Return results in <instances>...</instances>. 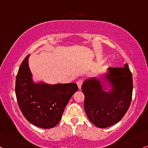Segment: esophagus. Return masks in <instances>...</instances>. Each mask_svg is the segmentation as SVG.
<instances>
[{
  "label": "esophagus",
  "instance_id": "1",
  "mask_svg": "<svg viewBox=\"0 0 148 148\" xmlns=\"http://www.w3.org/2000/svg\"><path fill=\"white\" fill-rule=\"evenodd\" d=\"M77 84L78 87H79V89H81L82 84H83V80H82V79H79V80H78L77 82Z\"/></svg>",
  "mask_w": 148,
  "mask_h": 148
}]
</instances>
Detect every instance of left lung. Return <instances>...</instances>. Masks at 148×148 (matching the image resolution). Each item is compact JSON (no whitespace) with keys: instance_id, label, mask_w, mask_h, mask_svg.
Returning a JSON list of instances; mask_svg holds the SVG:
<instances>
[{"instance_id":"8db88e82","label":"left lung","mask_w":148,"mask_h":148,"mask_svg":"<svg viewBox=\"0 0 148 148\" xmlns=\"http://www.w3.org/2000/svg\"><path fill=\"white\" fill-rule=\"evenodd\" d=\"M105 82L90 78L83 84L84 110L89 120L98 128H107L116 124L129 110L132 100L133 78L128 64L124 67H110ZM108 82L112 88L105 92Z\"/></svg>"}]
</instances>
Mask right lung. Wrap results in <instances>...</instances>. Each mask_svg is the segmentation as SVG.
<instances>
[{
  "mask_svg": "<svg viewBox=\"0 0 148 148\" xmlns=\"http://www.w3.org/2000/svg\"><path fill=\"white\" fill-rule=\"evenodd\" d=\"M28 55L21 64L16 77L15 94L24 117L42 129H50L60 121L68 102L78 90L75 83L50 85L34 83L29 67Z\"/></svg>",
  "mask_w": 148,
  "mask_h": 148,
  "instance_id": "1",
  "label": "right lung"
}]
</instances>
